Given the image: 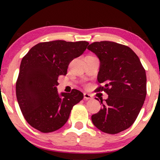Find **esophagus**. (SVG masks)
Wrapping results in <instances>:
<instances>
[{
    "label": "esophagus",
    "mask_w": 160,
    "mask_h": 160,
    "mask_svg": "<svg viewBox=\"0 0 160 160\" xmlns=\"http://www.w3.org/2000/svg\"><path fill=\"white\" fill-rule=\"evenodd\" d=\"M84 98L85 100H92V97L90 94L89 93H84Z\"/></svg>",
    "instance_id": "obj_1"
}]
</instances>
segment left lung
Segmentation results:
<instances>
[{
    "label": "left lung",
    "mask_w": 160,
    "mask_h": 160,
    "mask_svg": "<svg viewBox=\"0 0 160 160\" xmlns=\"http://www.w3.org/2000/svg\"><path fill=\"white\" fill-rule=\"evenodd\" d=\"M89 50L100 60L96 92L104 91L108 98L99 112L92 116L96 128L117 134L130 128L136 119L146 96V75L137 54L127 46L112 41L94 42ZM98 100V99H97Z\"/></svg>",
    "instance_id": "obj_1"
}]
</instances>
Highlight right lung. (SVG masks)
<instances>
[{
    "instance_id": "1",
    "label": "right lung",
    "mask_w": 160,
    "mask_h": 160,
    "mask_svg": "<svg viewBox=\"0 0 160 160\" xmlns=\"http://www.w3.org/2000/svg\"><path fill=\"white\" fill-rule=\"evenodd\" d=\"M87 41L58 40L39 43L22 60L16 83L19 108L28 123L42 132H54L68 119L74 105L84 98L77 89L58 93V76L66 75L69 63L84 53Z\"/></svg>"
}]
</instances>
